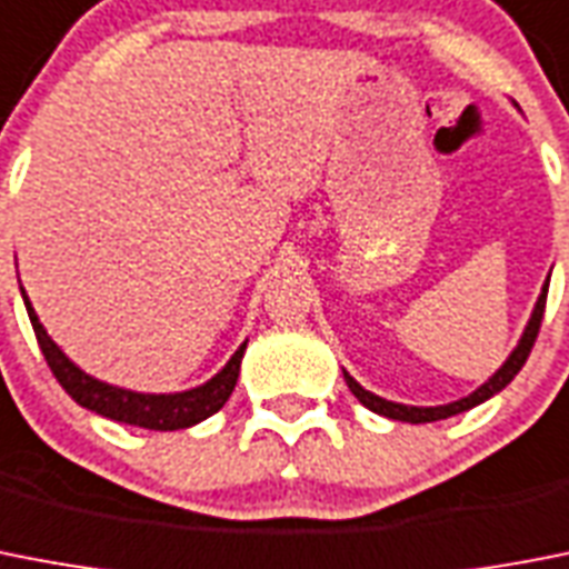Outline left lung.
Instances as JSON below:
<instances>
[{
	"label": "left lung",
	"instance_id": "8db88e82",
	"mask_svg": "<svg viewBox=\"0 0 569 569\" xmlns=\"http://www.w3.org/2000/svg\"><path fill=\"white\" fill-rule=\"evenodd\" d=\"M547 292H550V277H547V283H543L541 295H538V303H536V309H532V318H529L527 329H523V336H520V341H518V347L512 350V356L506 358L503 367H500L498 373L491 376L486 385H480L475 393H469L466 399H460V402L437 405V408H413V405L388 402V399H381V396L370 393V390L361 388V385H358V381L347 373V370H343V381H347V388L352 390V396H356L358 402L365 405V408L373 410V413H381V417H388V419H399V422L419 425V422H437V419L457 417V413H462V410H471L475 405L486 402V399H491L495 393H500V390H503L506 385H509V381L520 373V367L527 365V358H529V352H532V343H536L538 329H541V321H543Z\"/></svg>",
	"mask_w": 569,
	"mask_h": 569
}]
</instances>
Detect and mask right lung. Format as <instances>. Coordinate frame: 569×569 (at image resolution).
<instances>
[{
    "label": "right lung",
    "instance_id": "right-lung-1",
    "mask_svg": "<svg viewBox=\"0 0 569 569\" xmlns=\"http://www.w3.org/2000/svg\"><path fill=\"white\" fill-rule=\"evenodd\" d=\"M22 300H26L28 318H31L33 336L40 341V350L49 361L54 379L63 385L66 393L86 410H94L100 417L114 419V422L138 425V428H150V431H179V428H190V425L202 422V419L213 417L222 405L228 402V396L233 393L237 376H240V361L246 352V343L233 352L228 361L211 381H204L199 388L184 390V393H136V390L112 388L107 381H98L92 376H86L74 361H69L60 347L49 338V332L42 329L40 318L33 312L31 300H28L26 289H22Z\"/></svg>",
    "mask_w": 569,
    "mask_h": 569
}]
</instances>
